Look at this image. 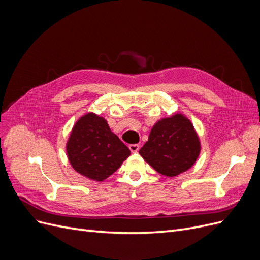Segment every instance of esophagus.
Here are the masks:
<instances>
[{
    "instance_id": "1",
    "label": "esophagus",
    "mask_w": 260,
    "mask_h": 260,
    "mask_svg": "<svg viewBox=\"0 0 260 260\" xmlns=\"http://www.w3.org/2000/svg\"><path fill=\"white\" fill-rule=\"evenodd\" d=\"M129 149L132 153H137L140 149V145L139 144H130L129 145Z\"/></svg>"
}]
</instances>
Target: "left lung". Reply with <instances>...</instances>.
Returning a JSON list of instances; mask_svg holds the SVG:
<instances>
[{"mask_svg":"<svg viewBox=\"0 0 260 260\" xmlns=\"http://www.w3.org/2000/svg\"><path fill=\"white\" fill-rule=\"evenodd\" d=\"M201 151L193 124L177 114L157 122L139 151L159 174L175 177L193 166Z\"/></svg>","mask_w":260,"mask_h":260,"instance_id":"left-lung-1","label":"left lung"}]
</instances>
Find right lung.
<instances>
[{
	"instance_id": "right-lung-1",
	"label": "right lung",
	"mask_w": 260,
	"mask_h": 260,
	"mask_svg": "<svg viewBox=\"0 0 260 260\" xmlns=\"http://www.w3.org/2000/svg\"><path fill=\"white\" fill-rule=\"evenodd\" d=\"M67 154L76 171L102 181L120 167L129 157L130 149L111 131L104 118L88 114L75 124Z\"/></svg>"
}]
</instances>
